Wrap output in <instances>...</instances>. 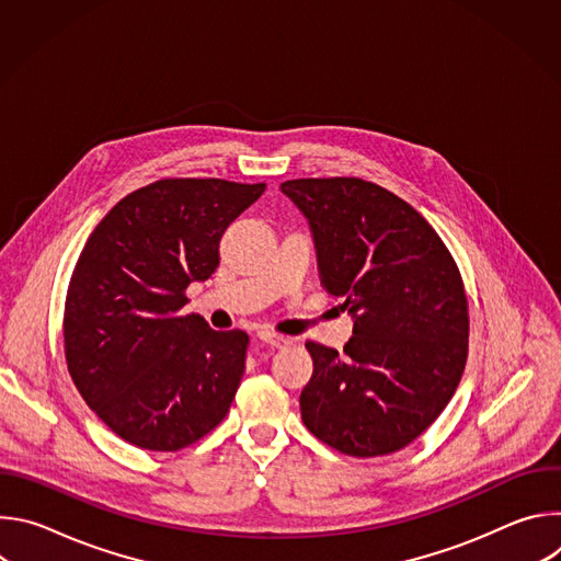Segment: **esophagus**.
Returning <instances> with one entry per match:
<instances>
[{
    "label": "esophagus",
    "mask_w": 561,
    "mask_h": 561,
    "mask_svg": "<svg viewBox=\"0 0 561 561\" xmlns=\"http://www.w3.org/2000/svg\"><path fill=\"white\" fill-rule=\"evenodd\" d=\"M257 337H260L264 344L273 346V348H286V346L290 344V340H288V337H284V335L275 333V331H260V333H257Z\"/></svg>",
    "instance_id": "1"
}]
</instances>
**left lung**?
<instances>
[{
    "label": "left lung",
    "instance_id": "1",
    "mask_svg": "<svg viewBox=\"0 0 561 561\" xmlns=\"http://www.w3.org/2000/svg\"><path fill=\"white\" fill-rule=\"evenodd\" d=\"M312 228L319 275L355 329L344 353L306 342L304 426L351 457L407 448L446 409L468 357L461 273L435 228L359 178L282 184Z\"/></svg>",
    "mask_w": 561,
    "mask_h": 561
}]
</instances>
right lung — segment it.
Masks as SVG:
<instances>
[{"instance_id": "right-lung-1", "label": "right lung", "mask_w": 561, "mask_h": 561, "mask_svg": "<svg viewBox=\"0 0 561 561\" xmlns=\"http://www.w3.org/2000/svg\"><path fill=\"white\" fill-rule=\"evenodd\" d=\"M266 184L164 178L119 199L72 268L64 355L89 409L124 442L175 453L226 417L249 335L182 314L191 282L219 266V239Z\"/></svg>"}]
</instances>
